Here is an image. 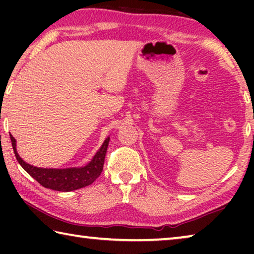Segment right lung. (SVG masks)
<instances>
[{
    "mask_svg": "<svg viewBox=\"0 0 254 254\" xmlns=\"http://www.w3.org/2000/svg\"><path fill=\"white\" fill-rule=\"evenodd\" d=\"M12 147L21 167L36 179L41 186L53 189L58 191H71L76 189L83 188L93 184L100 177V175L104 166V159L106 154L107 147H109L110 136H107L102 147L98 149L95 156L89 161L87 165L83 167H72V168H40L25 162L22 158L16 152V141L13 136L10 134Z\"/></svg>",
    "mask_w": 254,
    "mask_h": 254,
    "instance_id": "right-lung-1",
    "label": "right lung"
}]
</instances>
